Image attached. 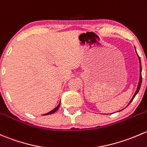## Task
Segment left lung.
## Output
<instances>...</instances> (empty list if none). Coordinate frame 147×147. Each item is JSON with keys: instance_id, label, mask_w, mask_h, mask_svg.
Listing matches in <instances>:
<instances>
[{"instance_id": "left-lung-1", "label": "left lung", "mask_w": 147, "mask_h": 147, "mask_svg": "<svg viewBox=\"0 0 147 147\" xmlns=\"http://www.w3.org/2000/svg\"><path fill=\"white\" fill-rule=\"evenodd\" d=\"M139 57V56H138ZM139 60H140V81H139V83H138V86H137V90H136V92H135V94H134V96H133V97H132V99H131V101H129V103H131V101H132V100L134 99V98H135V96L137 95V94L139 92V91H140V86H141V84H142V65H141V61H140V57H139ZM128 104V105H129ZM127 105V106H128Z\"/></svg>"}]
</instances>
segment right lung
<instances>
[{"label": "right lung", "instance_id": "obj_1", "mask_svg": "<svg viewBox=\"0 0 147 147\" xmlns=\"http://www.w3.org/2000/svg\"><path fill=\"white\" fill-rule=\"evenodd\" d=\"M60 105H61V103H59V104L58 105V106H57L56 108H55V109H54L53 110H52L51 111H50V112H49V113H46V114H44V115H50V114H52V113H55V111H56L57 110H58V108L60 107Z\"/></svg>", "mask_w": 147, "mask_h": 147}]
</instances>
